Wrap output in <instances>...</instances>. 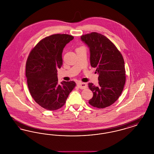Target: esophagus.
Returning <instances> with one entry per match:
<instances>
[{"label": "esophagus", "instance_id": "34e87169", "mask_svg": "<svg viewBox=\"0 0 154 154\" xmlns=\"http://www.w3.org/2000/svg\"><path fill=\"white\" fill-rule=\"evenodd\" d=\"M77 86L79 88H80V89H85V88H87V85L85 82H80V83L77 84Z\"/></svg>", "mask_w": 154, "mask_h": 154}]
</instances>
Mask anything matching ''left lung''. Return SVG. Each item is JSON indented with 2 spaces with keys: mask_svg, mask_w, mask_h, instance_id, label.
Instances as JSON below:
<instances>
[{
  "mask_svg": "<svg viewBox=\"0 0 154 154\" xmlns=\"http://www.w3.org/2000/svg\"><path fill=\"white\" fill-rule=\"evenodd\" d=\"M90 52V63L96 67L99 85L89 83L93 97L89 103L96 108L109 107L121 95L126 80L124 58L109 38L102 34L92 32L81 37Z\"/></svg>",
  "mask_w": 154,
  "mask_h": 154,
  "instance_id": "left-lung-1",
  "label": "left lung"
}]
</instances>
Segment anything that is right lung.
Listing matches in <instances>:
<instances>
[{"instance_id":"right-lung-1","label":"right lung","mask_w":154,"mask_h":154,"mask_svg":"<svg viewBox=\"0 0 154 154\" xmlns=\"http://www.w3.org/2000/svg\"><path fill=\"white\" fill-rule=\"evenodd\" d=\"M73 38L66 34L47 37L37 43L27 59L26 77L30 95L45 109L61 108L75 86L73 81L59 83L57 76V69L63 64V50Z\"/></svg>"}]
</instances>
